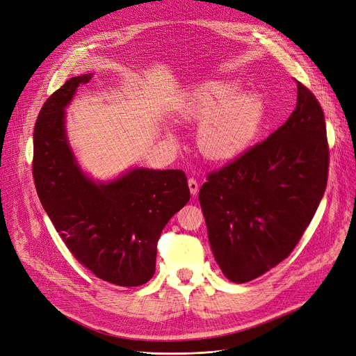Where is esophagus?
Here are the masks:
<instances>
[{
	"mask_svg": "<svg viewBox=\"0 0 356 356\" xmlns=\"http://www.w3.org/2000/svg\"><path fill=\"white\" fill-rule=\"evenodd\" d=\"M188 185H189V191H191V195H192V196H195L196 193H198V191H200L198 181H196L193 177H191V179L188 180Z\"/></svg>",
	"mask_w": 356,
	"mask_h": 356,
	"instance_id": "1",
	"label": "esophagus"
}]
</instances>
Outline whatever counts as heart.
<instances>
[{"instance_id": "obj_1", "label": "heart", "mask_w": 356, "mask_h": 356, "mask_svg": "<svg viewBox=\"0 0 356 356\" xmlns=\"http://www.w3.org/2000/svg\"><path fill=\"white\" fill-rule=\"evenodd\" d=\"M227 79H211L192 88L181 99L177 115L198 123L196 148L207 160H234L252 147L267 117V102L259 92H239Z\"/></svg>"}]
</instances>
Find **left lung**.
I'll return each mask as SVG.
<instances>
[{"instance_id":"obj_1","label":"left lung","mask_w":356,"mask_h":356,"mask_svg":"<svg viewBox=\"0 0 356 356\" xmlns=\"http://www.w3.org/2000/svg\"><path fill=\"white\" fill-rule=\"evenodd\" d=\"M328 160L323 108L298 82L287 122L208 175L200 204L214 258L230 282H251L291 255L321 202Z\"/></svg>"}]
</instances>
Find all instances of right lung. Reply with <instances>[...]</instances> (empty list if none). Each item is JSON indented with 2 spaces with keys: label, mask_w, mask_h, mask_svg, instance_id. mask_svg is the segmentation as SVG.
I'll return each mask as SVG.
<instances>
[{
  "label": "right lung",
  "mask_w": 356,
  "mask_h": 356,
  "mask_svg": "<svg viewBox=\"0 0 356 356\" xmlns=\"http://www.w3.org/2000/svg\"><path fill=\"white\" fill-rule=\"evenodd\" d=\"M90 77H72L39 111L35 186L60 238L83 267L117 286H140L155 273L163 229L191 200L188 179L181 170L139 167L110 181H94L83 173L65 135L64 108Z\"/></svg>",
  "instance_id": "add662e5"
}]
</instances>
